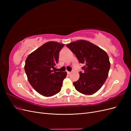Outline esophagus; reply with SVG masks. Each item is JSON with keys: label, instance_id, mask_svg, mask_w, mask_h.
<instances>
[{"label": "esophagus", "instance_id": "34e87169", "mask_svg": "<svg viewBox=\"0 0 131 131\" xmlns=\"http://www.w3.org/2000/svg\"><path fill=\"white\" fill-rule=\"evenodd\" d=\"M67 74H68V75H70L71 74V72H67Z\"/></svg>", "mask_w": 131, "mask_h": 131}]
</instances>
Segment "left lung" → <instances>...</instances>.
<instances>
[{
  "mask_svg": "<svg viewBox=\"0 0 131 131\" xmlns=\"http://www.w3.org/2000/svg\"><path fill=\"white\" fill-rule=\"evenodd\" d=\"M80 63L84 64L79 80L73 82L78 92L86 95L96 93L108 78L110 63L108 54L92 42L79 40L66 45Z\"/></svg>",
  "mask_w": 131,
  "mask_h": 131,
  "instance_id": "8db88e82",
  "label": "left lung"
}]
</instances>
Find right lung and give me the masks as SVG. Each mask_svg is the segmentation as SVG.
Instances as JSON below:
<instances>
[{"label": "right lung", "mask_w": 131, "mask_h": 131, "mask_svg": "<svg viewBox=\"0 0 131 131\" xmlns=\"http://www.w3.org/2000/svg\"><path fill=\"white\" fill-rule=\"evenodd\" d=\"M64 46L49 41L30 53L26 58L25 70L33 88L45 97L54 96L61 90L67 72H56L59 51Z\"/></svg>", "instance_id": "add662e5"}]
</instances>
